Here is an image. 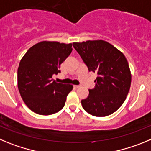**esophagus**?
<instances>
[{"mask_svg":"<svg viewBox=\"0 0 151 151\" xmlns=\"http://www.w3.org/2000/svg\"><path fill=\"white\" fill-rule=\"evenodd\" d=\"M74 87L76 88V89H77V88L81 87V86H80V85H74Z\"/></svg>","mask_w":151,"mask_h":151,"instance_id":"esophagus-1","label":"esophagus"}]
</instances>
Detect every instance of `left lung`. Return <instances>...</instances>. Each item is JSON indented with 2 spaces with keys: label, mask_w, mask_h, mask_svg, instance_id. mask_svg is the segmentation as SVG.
Listing matches in <instances>:
<instances>
[{
  "label": "left lung",
  "mask_w": 151,
  "mask_h": 151,
  "mask_svg": "<svg viewBox=\"0 0 151 151\" xmlns=\"http://www.w3.org/2000/svg\"><path fill=\"white\" fill-rule=\"evenodd\" d=\"M89 71L97 74L96 86L81 101L83 108L95 116H106L117 111L128 95L132 75L123 52L102 40L73 43Z\"/></svg>",
  "instance_id": "left-lung-1"
}]
</instances>
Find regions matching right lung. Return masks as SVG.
<instances>
[{"label":"right lung","mask_w":151,"mask_h":151,"mask_svg":"<svg viewBox=\"0 0 151 151\" xmlns=\"http://www.w3.org/2000/svg\"><path fill=\"white\" fill-rule=\"evenodd\" d=\"M72 43L41 41L27 51L19 62L18 88L28 108L40 115H50L63 108L73 86L56 83L53 74L72 51Z\"/></svg>","instance_id":"right-lung-1"}]
</instances>
